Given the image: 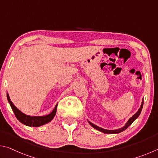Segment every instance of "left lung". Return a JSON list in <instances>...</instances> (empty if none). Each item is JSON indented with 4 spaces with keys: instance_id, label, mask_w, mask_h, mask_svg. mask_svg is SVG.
<instances>
[{
    "instance_id": "1",
    "label": "left lung",
    "mask_w": 158,
    "mask_h": 158,
    "mask_svg": "<svg viewBox=\"0 0 158 158\" xmlns=\"http://www.w3.org/2000/svg\"><path fill=\"white\" fill-rule=\"evenodd\" d=\"M143 99L142 100V102H141V106L139 109H138V111L136 112V113L133 115V116L130 118L129 120L127 121L126 123L125 124L124 126H123L121 128H118V129H116V130H106V129H104V128H102L98 126V125H96L95 124H93V123L90 122V121H89V120H87L88 122H89V123L91 125V126L95 128V129L98 130L99 131H100V132H103V133H105V134H118V133H120L123 132V131H124L125 130H126L127 128L130 126V125L132 123L135 121L136 119L137 118L139 117V116L140 114H141V110H142V108H143Z\"/></svg>"
}]
</instances>
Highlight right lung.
I'll return each mask as SVG.
<instances>
[{"mask_svg": "<svg viewBox=\"0 0 158 158\" xmlns=\"http://www.w3.org/2000/svg\"><path fill=\"white\" fill-rule=\"evenodd\" d=\"M7 98L8 100V102L10 104V106L14 111L15 116L17 118L19 121L21 123L27 125V126L30 127H40L42 125H45L49 123L52 119L54 118L56 114V109L58 103L56 105L55 107L53 108L52 111L49 113V114L46 115V116H30V115H26L23 112H21L19 109L16 107L12 102L11 101L10 98V96L8 93H7Z\"/></svg>", "mask_w": 158, "mask_h": 158, "instance_id": "1", "label": "right lung"}]
</instances>
